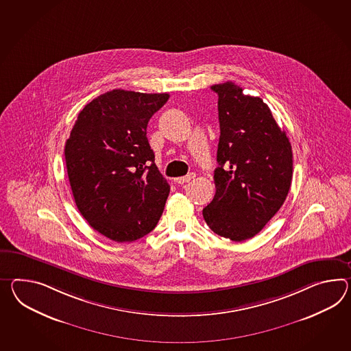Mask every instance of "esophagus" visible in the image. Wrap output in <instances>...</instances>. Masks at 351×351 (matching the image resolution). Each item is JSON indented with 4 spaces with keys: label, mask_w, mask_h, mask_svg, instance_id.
Segmentation results:
<instances>
[{
    "label": "esophagus",
    "mask_w": 351,
    "mask_h": 351,
    "mask_svg": "<svg viewBox=\"0 0 351 351\" xmlns=\"http://www.w3.org/2000/svg\"><path fill=\"white\" fill-rule=\"evenodd\" d=\"M194 178H195V175H194V173H189L186 176L176 178V179H175V182H176V184H185V182H189L190 180H193Z\"/></svg>",
    "instance_id": "34e87169"
}]
</instances>
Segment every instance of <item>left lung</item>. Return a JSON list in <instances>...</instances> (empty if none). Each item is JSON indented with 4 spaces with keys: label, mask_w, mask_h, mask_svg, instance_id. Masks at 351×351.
I'll list each match as a JSON object with an SVG mask.
<instances>
[{
    "label": "left lung",
    "mask_w": 351,
    "mask_h": 351,
    "mask_svg": "<svg viewBox=\"0 0 351 351\" xmlns=\"http://www.w3.org/2000/svg\"><path fill=\"white\" fill-rule=\"evenodd\" d=\"M212 90L218 94L219 166L203 217L214 233L241 242L256 236L284 204L293 176L291 145L263 99L243 94L232 81Z\"/></svg>",
    "instance_id": "8db88e82"
}]
</instances>
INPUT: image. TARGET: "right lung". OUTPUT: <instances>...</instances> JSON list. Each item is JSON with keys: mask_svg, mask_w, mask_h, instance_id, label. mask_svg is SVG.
<instances>
[{"mask_svg": "<svg viewBox=\"0 0 351 351\" xmlns=\"http://www.w3.org/2000/svg\"><path fill=\"white\" fill-rule=\"evenodd\" d=\"M169 94L112 90L78 114L64 147L69 185L80 213L115 242L154 230L170 185L154 163L147 124Z\"/></svg>", "mask_w": 351, "mask_h": 351, "instance_id": "add662e5", "label": "right lung"}]
</instances>
